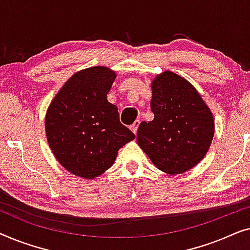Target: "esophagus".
Wrapping results in <instances>:
<instances>
[{
  "label": "esophagus",
  "instance_id": "esophagus-1",
  "mask_svg": "<svg viewBox=\"0 0 250 250\" xmlns=\"http://www.w3.org/2000/svg\"><path fill=\"white\" fill-rule=\"evenodd\" d=\"M139 125H140V121H138V119H136V121L133 123V124L129 126V128L132 129V132L134 133V134H136V133H138V128H139Z\"/></svg>",
  "mask_w": 250,
  "mask_h": 250
}]
</instances>
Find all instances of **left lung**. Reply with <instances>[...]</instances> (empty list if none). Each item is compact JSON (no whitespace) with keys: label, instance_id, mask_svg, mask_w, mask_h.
I'll return each mask as SVG.
<instances>
[{"label":"left lung","instance_id":"left-lung-1","mask_svg":"<svg viewBox=\"0 0 250 250\" xmlns=\"http://www.w3.org/2000/svg\"><path fill=\"white\" fill-rule=\"evenodd\" d=\"M153 119L139 126L136 141L157 168L181 174L206 155L214 136V118L196 88L172 71L152 82Z\"/></svg>","mask_w":250,"mask_h":250}]
</instances>
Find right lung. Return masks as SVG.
Here are the masks:
<instances>
[{"label":"right lung","instance_id":"add662e5","mask_svg":"<svg viewBox=\"0 0 250 250\" xmlns=\"http://www.w3.org/2000/svg\"><path fill=\"white\" fill-rule=\"evenodd\" d=\"M115 78L107 67L78 71L47 109L45 132L53 155L68 172L84 179L110 168L118 150L135 138L107 99Z\"/></svg>","mask_w":250,"mask_h":250}]
</instances>
